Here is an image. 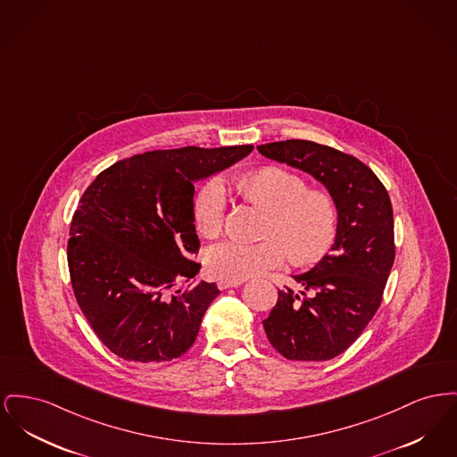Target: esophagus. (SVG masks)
Wrapping results in <instances>:
<instances>
[{
	"label": "esophagus",
	"mask_w": 457,
	"mask_h": 457,
	"mask_svg": "<svg viewBox=\"0 0 457 457\" xmlns=\"http://www.w3.org/2000/svg\"><path fill=\"white\" fill-rule=\"evenodd\" d=\"M240 285H243V281H231V279H224V278L219 279V288H220V290L237 288V287H240Z\"/></svg>",
	"instance_id": "esophagus-1"
}]
</instances>
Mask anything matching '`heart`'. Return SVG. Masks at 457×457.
<instances>
[{
	"instance_id": "b5f03b06",
	"label": "heart",
	"mask_w": 457,
	"mask_h": 457,
	"mask_svg": "<svg viewBox=\"0 0 457 457\" xmlns=\"http://www.w3.org/2000/svg\"><path fill=\"white\" fill-rule=\"evenodd\" d=\"M243 200L268 214L264 237L259 243L224 242L211 252L215 274L245 281L279 266L287 253L292 262L312 264L328 252L335 237V209L320 189H307L302 178L279 167H262L229 181ZM226 212L224 191L211 183L196 198L195 222L205 238L222 233Z\"/></svg>"
}]
</instances>
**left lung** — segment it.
<instances>
[{"mask_svg":"<svg viewBox=\"0 0 457 457\" xmlns=\"http://www.w3.org/2000/svg\"><path fill=\"white\" fill-rule=\"evenodd\" d=\"M266 159L303 170L328 189L337 228L329 253L295 274L300 290H278L264 329L290 361H328L357 340L373 320L394 266V212L375 172L331 146L287 139L257 146Z\"/></svg>","mask_w":457,"mask_h":457,"instance_id":"obj_1","label":"left lung"}]
</instances>
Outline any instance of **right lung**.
<instances>
[{"instance_id":"add662e5","label":"right lung","mask_w":457,"mask_h":457,"mask_svg":"<svg viewBox=\"0 0 457 457\" xmlns=\"http://www.w3.org/2000/svg\"><path fill=\"white\" fill-rule=\"evenodd\" d=\"M252 145L157 150L110 165L72 217L67 261L82 314L124 361L181 357L219 295L189 261L200 240L195 185L245 159ZM191 280L181 291L177 285ZM179 290L176 291L175 288Z\"/></svg>"}]
</instances>
